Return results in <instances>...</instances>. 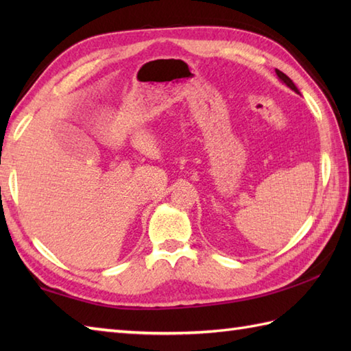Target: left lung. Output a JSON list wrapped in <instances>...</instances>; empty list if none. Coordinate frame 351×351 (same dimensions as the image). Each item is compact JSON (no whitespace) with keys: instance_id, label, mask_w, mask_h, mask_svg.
I'll return each mask as SVG.
<instances>
[{"instance_id":"8db88e82","label":"left lung","mask_w":351,"mask_h":351,"mask_svg":"<svg viewBox=\"0 0 351 351\" xmlns=\"http://www.w3.org/2000/svg\"><path fill=\"white\" fill-rule=\"evenodd\" d=\"M276 73H278V77L280 78L282 83H285V84H287L289 88H291V90H294L295 93H300V92H299V88L295 87V84L293 83V81H291V78H289V77H287V75H285V73L280 72L279 69H276Z\"/></svg>"}]
</instances>
